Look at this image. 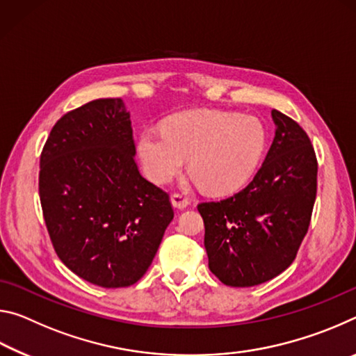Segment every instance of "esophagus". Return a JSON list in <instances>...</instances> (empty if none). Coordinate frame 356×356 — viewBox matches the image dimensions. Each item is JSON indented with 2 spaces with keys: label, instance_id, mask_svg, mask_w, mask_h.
I'll list each match as a JSON object with an SVG mask.
<instances>
[{
  "label": "esophagus",
  "instance_id": "obj_1",
  "mask_svg": "<svg viewBox=\"0 0 356 356\" xmlns=\"http://www.w3.org/2000/svg\"><path fill=\"white\" fill-rule=\"evenodd\" d=\"M171 204H172V207H176L179 210H184V209L188 207L190 201L186 200V197L182 196V195H172L171 196Z\"/></svg>",
  "mask_w": 356,
  "mask_h": 356
}]
</instances>
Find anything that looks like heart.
<instances>
[{
	"mask_svg": "<svg viewBox=\"0 0 356 356\" xmlns=\"http://www.w3.org/2000/svg\"><path fill=\"white\" fill-rule=\"evenodd\" d=\"M265 146L267 131L257 118L191 110L174 114L163 130H143L138 155L146 176L156 184L170 182L190 156L193 180L209 193L221 195L248 182Z\"/></svg>",
	"mask_w": 356,
	"mask_h": 356,
	"instance_id": "obj_1",
	"label": "heart"
}]
</instances>
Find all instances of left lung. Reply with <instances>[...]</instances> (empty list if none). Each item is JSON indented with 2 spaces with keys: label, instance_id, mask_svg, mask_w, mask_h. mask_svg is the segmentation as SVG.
<instances>
[{
  "label": "left lung",
  "instance_id": "left-lung-1",
  "mask_svg": "<svg viewBox=\"0 0 356 356\" xmlns=\"http://www.w3.org/2000/svg\"><path fill=\"white\" fill-rule=\"evenodd\" d=\"M275 138L261 170L242 191L202 202L209 268L222 284L251 287L293 262L308 232L317 191V160L309 136L272 110Z\"/></svg>",
  "mask_w": 356,
  "mask_h": 356
}]
</instances>
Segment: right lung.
<instances>
[{
    "instance_id": "obj_1",
    "label": "right lung",
    "mask_w": 356,
    "mask_h": 356,
    "mask_svg": "<svg viewBox=\"0 0 356 356\" xmlns=\"http://www.w3.org/2000/svg\"><path fill=\"white\" fill-rule=\"evenodd\" d=\"M135 155L122 99L64 114L40 155V204L56 254L100 287L143 278L174 218L170 196L141 176Z\"/></svg>"
}]
</instances>
